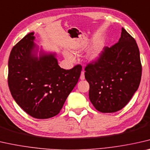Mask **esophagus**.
<instances>
[{
	"mask_svg": "<svg viewBox=\"0 0 150 150\" xmlns=\"http://www.w3.org/2000/svg\"><path fill=\"white\" fill-rule=\"evenodd\" d=\"M80 79H81V80H83V79H85V74H84V71H81V75H80Z\"/></svg>",
	"mask_w": 150,
	"mask_h": 150,
	"instance_id": "1",
	"label": "esophagus"
}]
</instances>
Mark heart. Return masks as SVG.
I'll return each instance as SVG.
<instances>
[{
	"label": "heart",
	"instance_id": "1",
	"mask_svg": "<svg viewBox=\"0 0 150 150\" xmlns=\"http://www.w3.org/2000/svg\"><path fill=\"white\" fill-rule=\"evenodd\" d=\"M104 44L102 42H100V43L97 44L96 45L94 46L92 52H91L90 56H89V59L91 61H96L99 59L100 55L103 51L104 49ZM64 57H66V59H67L69 61H75V57L72 53L68 51L64 52Z\"/></svg>",
	"mask_w": 150,
	"mask_h": 150
}]
</instances>
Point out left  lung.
Here are the masks:
<instances>
[{
    "instance_id": "obj_1",
    "label": "left lung",
    "mask_w": 150,
    "mask_h": 150,
    "mask_svg": "<svg viewBox=\"0 0 150 150\" xmlns=\"http://www.w3.org/2000/svg\"><path fill=\"white\" fill-rule=\"evenodd\" d=\"M89 100L97 110H121L139 88L142 77L139 50L135 39L122 28L115 45L105 47L99 59L85 68Z\"/></svg>"
}]
</instances>
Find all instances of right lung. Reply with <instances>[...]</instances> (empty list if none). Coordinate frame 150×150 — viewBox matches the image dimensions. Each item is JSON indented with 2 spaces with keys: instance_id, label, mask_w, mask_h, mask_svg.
<instances>
[{
  "instance_id": "add662e5",
  "label": "right lung",
  "mask_w": 150,
  "mask_h": 150,
  "mask_svg": "<svg viewBox=\"0 0 150 150\" xmlns=\"http://www.w3.org/2000/svg\"><path fill=\"white\" fill-rule=\"evenodd\" d=\"M34 32L13 47L8 59V84L17 104L32 117L46 119L60 112L81 74V65L60 67L56 53L46 52L34 43Z\"/></svg>"
}]
</instances>
